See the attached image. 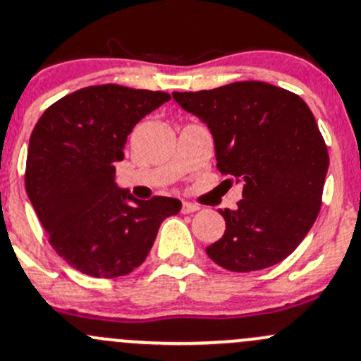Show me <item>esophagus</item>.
Instances as JSON below:
<instances>
[{
  "instance_id": "1",
  "label": "esophagus",
  "mask_w": 361,
  "mask_h": 361,
  "mask_svg": "<svg viewBox=\"0 0 361 361\" xmlns=\"http://www.w3.org/2000/svg\"><path fill=\"white\" fill-rule=\"evenodd\" d=\"M199 209L200 206H197V204H192V202H183V206H181V212H183V214H190V212H195Z\"/></svg>"
}]
</instances>
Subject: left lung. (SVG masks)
Instances as JSON below:
<instances>
[{
    "label": "left lung",
    "instance_id": "1",
    "mask_svg": "<svg viewBox=\"0 0 361 361\" xmlns=\"http://www.w3.org/2000/svg\"><path fill=\"white\" fill-rule=\"evenodd\" d=\"M173 98L207 124L218 169L244 185L237 209H219L226 230L207 256L230 271L286 259L320 212L329 169L327 145L306 102L261 81L174 91Z\"/></svg>",
    "mask_w": 361,
    "mask_h": 361
}]
</instances>
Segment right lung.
Here are the masks:
<instances>
[{
	"mask_svg": "<svg viewBox=\"0 0 361 361\" xmlns=\"http://www.w3.org/2000/svg\"><path fill=\"white\" fill-rule=\"evenodd\" d=\"M171 100L164 91L88 86L48 107L29 140L25 190L51 247L97 279L145 261L161 223L178 214L173 197L140 200L116 183V162L133 128Z\"/></svg>",
	"mask_w": 361,
	"mask_h": 361,
	"instance_id": "1",
	"label": "right lung"
}]
</instances>
